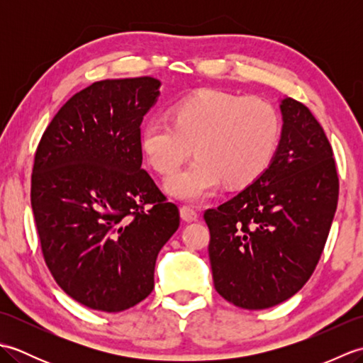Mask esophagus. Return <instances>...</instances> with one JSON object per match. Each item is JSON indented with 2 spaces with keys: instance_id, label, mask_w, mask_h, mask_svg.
<instances>
[{
  "instance_id": "esophagus-1",
  "label": "esophagus",
  "mask_w": 363,
  "mask_h": 363,
  "mask_svg": "<svg viewBox=\"0 0 363 363\" xmlns=\"http://www.w3.org/2000/svg\"><path fill=\"white\" fill-rule=\"evenodd\" d=\"M179 212H181V218L184 221H187V223L196 221L198 217H199V213L194 209V207H190V206H182Z\"/></svg>"
}]
</instances>
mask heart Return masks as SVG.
<instances>
[{
	"label": "heart",
	"instance_id": "obj_1",
	"mask_svg": "<svg viewBox=\"0 0 363 363\" xmlns=\"http://www.w3.org/2000/svg\"><path fill=\"white\" fill-rule=\"evenodd\" d=\"M281 138V117L262 98L206 89L172 107V121L151 118L140 146L157 173H174L194 146L198 157L167 181V190L186 201L212 195L223 181L230 187L254 182L272 165Z\"/></svg>",
	"mask_w": 363,
	"mask_h": 363
}]
</instances>
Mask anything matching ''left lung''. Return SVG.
Masks as SVG:
<instances>
[{"instance_id": "1", "label": "left lung", "mask_w": 363, "mask_h": 363, "mask_svg": "<svg viewBox=\"0 0 363 363\" xmlns=\"http://www.w3.org/2000/svg\"><path fill=\"white\" fill-rule=\"evenodd\" d=\"M276 156L251 186L204 212L213 285L229 303L268 309L309 281L328 240L338 176L325 130L307 107L281 101Z\"/></svg>"}]
</instances>
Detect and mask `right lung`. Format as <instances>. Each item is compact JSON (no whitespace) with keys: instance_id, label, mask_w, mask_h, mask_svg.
<instances>
[{"instance_id":"right-lung-1","label":"right lung","mask_w":363,"mask_h":363,"mask_svg":"<svg viewBox=\"0 0 363 363\" xmlns=\"http://www.w3.org/2000/svg\"><path fill=\"white\" fill-rule=\"evenodd\" d=\"M160 81L104 79L60 107L37 146L30 206L46 265L68 296L121 312L154 289L179 211L142 168L140 125Z\"/></svg>"}]
</instances>
